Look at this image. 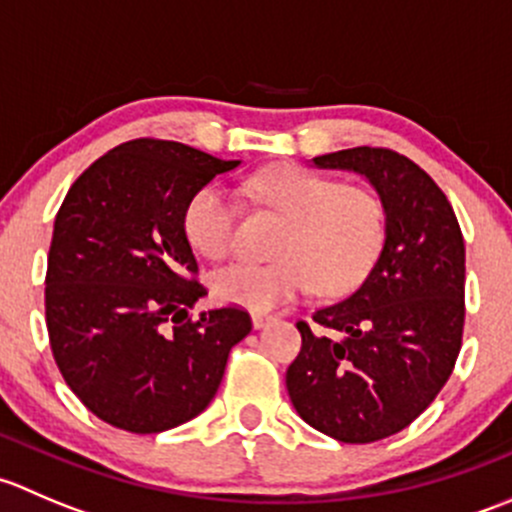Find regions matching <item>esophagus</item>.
Wrapping results in <instances>:
<instances>
[{"label": "esophagus", "mask_w": 512, "mask_h": 512, "mask_svg": "<svg viewBox=\"0 0 512 512\" xmlns=\"http://www.w3.org/2000/svg\"><path fill=\"white\" fill-rule=\"evenodd\" d=\"M267 324H272L270 314H260V312L252 314V327H255V329H265Z\"/></svg>", "instance_id": "esophagus-1"}]
</instances>
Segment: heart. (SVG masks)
<instances>
[{"label": "heart", "instance_id": "obj_1", "mask_svg": "<svg viewBox=\"0 0 512 512\" xmlns=\"http://www.w3.org/2000/svg\"><path fill=\"white\" fill-rule=\"evenodd\" d=\"M252 193L287 218L277 262H232L213 275L215 299L252 312H272L314 287L344 294L364 280L386 235L381 200L371 190L342 185L304 165H280L252 180ZM237 200L208 183L190 195L183 230L205 260H223L232 247Z\"/></svg>", "mask_w": 512, "mask_h": 512}]
</instances>
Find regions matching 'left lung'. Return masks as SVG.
<instances>
[{"instance_id": "obj_1", "label": "left lung", "mask_w": 512, "mask_h": 512, "mask_svg": "<svg viewBox=\"0 0 512 512\" xmlns=\"http://www.w3.org/2000/svg\"><path fill=\"white\" fill-rule=\"evenodd\" d=\"M317 168L369 180L386 235L347 299L297 322L302 352L287 369L297 414L342 443L394 436L428 409L451 376L463 337L466 245L443 190L389 148H347Z\"/></svg>"}]
</instances>
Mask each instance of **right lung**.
I'll use <instances>...</instances> for the list:
<instances>
[{
  "label": "right lung",
  "mask_w": 512,
  "mask_h": 512,
  "mask_svg": "<svg viewBox=\"0 0 512 512\" xmlns=\"http://www.w3.org/2000/svg\"><path fill=\"white\" fill-rule=\"evenodd\" d=\"M240 160L136 138L76 178L54 220L46 329L66 384L101 421L160 433L208 409L245 309L190 319L205 287L183 230L190 195Z\"/></svg>",
  "instance_id": "right-lung-1"
}]
</instances>
